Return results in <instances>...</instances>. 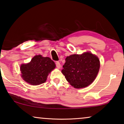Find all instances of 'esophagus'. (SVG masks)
<instances>
[{"mask_svg": "<svg viewBox=\"0 0 124 124\" xmlns=\"http://www.w3.org/2000/svg\"><path fill=\"white\" fill-rule=\"evenodd\" d=\"M56 67L58 68H60V67H61L60 63L59 62H56Z\"/></svg>", "mask_w": 124, "mask_h": 124, "instance_id": "obj_1", "label": "esophagus"}]
</instances>
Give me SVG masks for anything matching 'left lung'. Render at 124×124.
<instances>
[{
    "label": "left lung",
    "instance_id": "1",
    "mask_svg": "<svg viewBox=\"0 0 124 124\" xmlns=\"http://www.w3.org/2000/svg\"><path fill=\"white\" fill-rule=\"evenodd\" d=\"M62 73L75 88H84L91 84L99 73L100 60L91 52L72 54L66 58Z\"/></svg>",
    "mask_w": 124,
    "mask_h": 124
}]
</instances>
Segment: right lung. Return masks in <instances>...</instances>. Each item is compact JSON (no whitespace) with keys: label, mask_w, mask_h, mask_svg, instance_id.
I'll use <instances>...</instances> for the list:
<instances>
[{"label":"right lung","mask_w":124,"mask_h":124,"mask_svg":"<svg viewBox=\"0 0 124 124\" xmlns=\"http://www.w3.org/2000/svg\"><path fill=\"white\" fill-rule=\"evenodd\" d=\"M56 67V64L49 57L36 55L27 64L21 66L22 77L32 85H38L47 80L48 74Z\"/></svg>","instance_id":"obj_1"}]
</instances>
